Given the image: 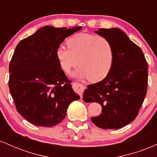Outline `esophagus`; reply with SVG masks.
<instances>
[{
    "label": "esophagus",
    "mask_w": 157,
    "mask_h": 157,
    "mask_svg": "<svg viewBox=\"0 0 157 157\" xmlns=\"http://www.w3.org/2000/svg\"><path fill=\"white\" fill-rule=\"evenodd\" d=\"M74 88H75V91L80 94L81 99H82V94H83V91L85 90V86L81 83L75 82V83H74Z\"/></svg>",
    "instance_id": "obj_1"
}]
</instances>
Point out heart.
I'll list each match as a JSON object with an SVG mask.
<instances>
[{
    "mask_svg": "<svg viewBox=\"0 0 157 157\" xmlns=\"http://www.w3.org/2000/svg\"><path fill=\"white\" fill-rule=\"evenodd\" d=\"M68 48L60 46L55 52L59 66L65 73L80 67L72 74L76 78L97 82L110 72L114 61L112 44L105 37L88 33H78L67 40ZM78 63H76V60Z\"/></svg>",
    "mask_w": 157,
    "mask_h": 157,
    "instance_id": "1",
    "label": "heart"
}]
</instances>
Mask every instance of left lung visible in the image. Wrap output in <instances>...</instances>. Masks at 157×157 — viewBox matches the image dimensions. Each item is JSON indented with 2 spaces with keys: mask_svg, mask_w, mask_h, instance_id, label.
<instances>
[{
  "mask_svg": "<svg viewBox=\"0 0 157 157\" xmlns=\"http://www.w3.org/2000/svg\"><path fill=\"white\" fill-rule=\"evenodd\" d=\"M95 33L112 44L114 61L103 80L88 86L83 100L102 106L101 114L91 118L95 125L103 129L120 128L136 118L144 101L147 63L141 48L120 29H100Z\"/></svg>",
  "mask_w": 157,
  "mask_h": 157,
  "instance_id": "obj_1",
  "label": "left lung"
}]
</instances>
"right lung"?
Returning a JSON list of instances; mask_svg holds the SVG:
<instances>
[{
	"instance_id": "obj_1",
	"label": "right lung",
	"mask_w": 157,
	"mask_h": 157,
	"mask_svg": "<svg viewBox=\"0 0 157 157\" xmlns=\"http://www.w3.org/2000/svg\"><path fill=\"white\" fill-rule=\"evenodd\" d=\"M81 29L46 26L16 46L9 68V87L17 111L34 125H57L69 104L80 99L61 70L55 52L65 38Z\"/></svg>"
}]
</instances>
